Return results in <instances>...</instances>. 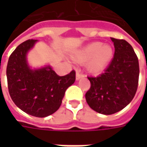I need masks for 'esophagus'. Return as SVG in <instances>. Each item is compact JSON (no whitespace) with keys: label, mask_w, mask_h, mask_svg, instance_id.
I'll return each mask as SVG.
<instances>
[{"label":"esophagus","mask_w":147,"mask_h":147,"mask_svg":"<svg viewBox=\"0 0 147 147\" xmlns=\"http://www.w3.org/2000/svg\"><path fill=\"white\" fill-rule=\"evenodd\" d=\"M84 76V75H83L81 71H80V70L77 71H76V80H79L80 79H81V78H83V77Z\"/></svg>","instance_id":"34e87169"}]
</instances>
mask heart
Listing matches in <instances>:
<instances>
[{
	"mask_svg": "<svg viewBox=\"0 0 147 147\" xmlns=\"http://www.w3.org/2000/svg\"><path fill=\"white\" fill-rule=\"evenodd\" d=\"M113 48L109 45H102L101 42H94L87 45L76 57L80 61H86L88 69L91 72L98 73L102 71L110 61L113 57Z\"/></svg>",
	"mask_w": 147,
	"mask_h": 147,
	"instance_id": "heart-1",
	"label": "heart"
}]
</instances>
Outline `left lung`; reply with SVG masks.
I'll return each mask as SVG.
<instances>
[{
    "label": "left lung",
    "mask_w": 147,
    "mask_h": 147,
    "mask_svg": "<svg viewBox=\"0 0 147 147\" xmlns=\"http://www.w3.org/2000/svg\"><path fill=\"white\" fill-rule=\"evenodd\" d=\"M115 52L104 72L88 76L90 87L85 97L90 108L111 115L122 110L131 102L138 88L139 60L132 46L123 39L111 38Z\"/></svg>",
    "instance_id": "left-lung-1"
}]
</instances>
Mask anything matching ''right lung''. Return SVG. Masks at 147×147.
Listing matches in <instances>:
<instances>
[{
	"mask_svg": "<svg viewBox=\"0 0 147 147\" xmlns=\"http://www.w3.org/2000/svg\"><path fill=\"white\" fill-rule=\"evenodd\" d=\"M36 41H25L10 55L6 69L8 89L21 110L34 117H45L60 108L66 90L76 80V71L60 76L49 66L30 69L26 55Z\"/></svg>",
	"mask_w": 147,
	"mask_h": 147,
	"instance_id": "obj_1",
	"label": "right lung"
}]
</instances>
